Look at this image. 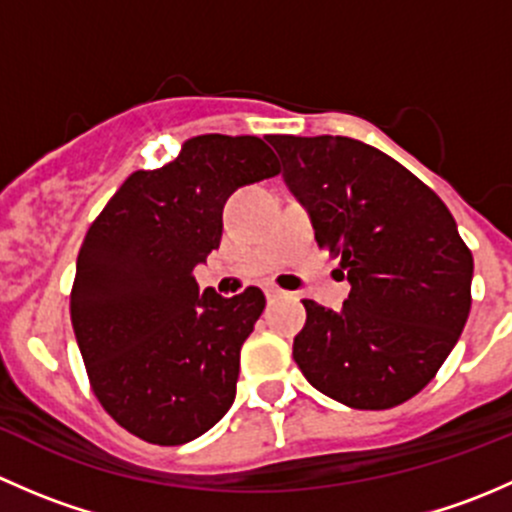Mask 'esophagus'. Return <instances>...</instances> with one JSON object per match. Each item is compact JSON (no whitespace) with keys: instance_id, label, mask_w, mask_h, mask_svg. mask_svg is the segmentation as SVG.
I'll return each mask as SVG.
<instances>
[{"instance_id":"34e87169","label":"esophagus","mask_w":512,"mask_h":512,"mask_svg":"<svg viewBox=\"0 0 512 512\" xmlns=\"http://www.w3.org/2000/svg\"><path fill=\"white\" fill-rule=\"evenodd\" d=\"M265 294H267V299L272 302V299H280L285 292H282V289L275 287V285H265Z\"/></svg>"}]
</instances>
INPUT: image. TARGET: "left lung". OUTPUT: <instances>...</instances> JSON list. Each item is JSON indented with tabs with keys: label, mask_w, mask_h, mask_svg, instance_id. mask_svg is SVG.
Returning a JSON list of instances; mask_svg holds the SVG:
<instances>
[{
	"label": "left lung",
	"mask_w": 512,
	"mask_h": 512,
	"mask_svg": "<svg viewBox=\"0 0 512 512\" xmlns=\"http://www.w3.org/2000/svg\"><path fill=\"white\" fill-rule=\"evenodd\" d=\"M282 178L352 285L342 309L304 299L292 356L349 409L416 396L471 312L473 255L443 200L379 148L344 136H272Z\"/></svg>",
	"instance_id": "left-lung-1"
}]
</instances>
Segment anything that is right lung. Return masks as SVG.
<instances>
[{
  "label": "right lung",
  "mask_w": 512,
  "mask_h": 512,
  "mask_svg": "<svg viewBox=\"0 0 512 512\" xmlns=\"http://www.w3.org/2000/svg\"><path fill=\"white\" fill-rule=\"evenodd\" d=\"M277 173L262 138H190L173 163L128 175L86 232L71 324L96 399L133 436L180 446L235 401L265 294L200 292L193 272L220 247L227 198Z\"/></svg>",
  "instance_id": "1"
}]
</instances>
